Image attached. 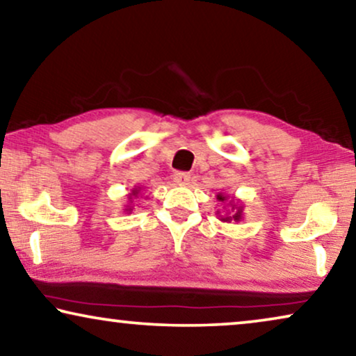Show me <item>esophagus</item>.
Wrapping results in <instances>:
<instances>
[{"instance_id":"esophagus-1","label":"esophagus","mask_w":356,"mask_h":356,"mask_svg":"<svg viewBox=\"0 0 356 356\" xmlns=\"http://www.w3.org/2000/svg\"><path fill=\"white\" fill-rule=\"evenodd\" d=\"M189 179H191V175L186 173V172H175L173 173V181L177 184H181V186L188 184Z\"/></svg>"}]
</instances>
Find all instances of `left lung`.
<instances>
[{"label":"left lung","instance_id":"obj_1","mask_svg":"<svg viewBox=\"0 0 356 356\" xmlns=\"http://www.w3.org/2000/svg\"><path fill=\"white\" fill-rule=\"evenodd\" d=\"M217 199H218V201H222V202H223V201H225V196H222V194H218ZM232 218H235V220H240V218H241V209H238V212L235 213V216L227 217L225 220H232Z\"/></svg>","mask_w":356,"mask_h":356}]
</instances>
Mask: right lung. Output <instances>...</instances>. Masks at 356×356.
<instances>
[{"label": "right lung", "instance_id": "obj_1", "mask_svg": "<svg viewBox=\"0 0 356 356\" xmlns=\"http://www.w3.org/2000/svg\"><path fill=\"white\" fill-rule=\"evenodd\" d=\"M133 194H134V196H136V194H138V193H136V191H133Z\"/></svg>", "mask_w": 356, "mask_h": 356}]
</instances>
